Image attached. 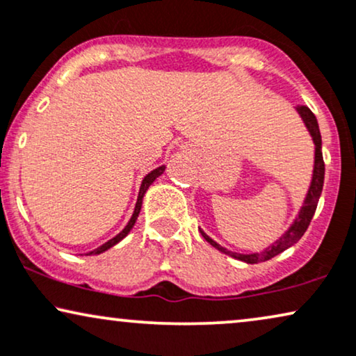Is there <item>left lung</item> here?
Returning <instances> with one entry per match:
<instances>
[{
    "label": "left lung",
    "instance_id": "8db88e82",
    "mask_svg": "<svg viewBox=\"0 0 356 356\" xmlns=\"http://www.w3.org/2000/svg\"><path fill=\"white\" fill-rule=\"evenodd\" d=\"M296 111L300 112L302 122H305V125L307 127V130H309V134L312 136V141H314V145H316V156H314V172H312L311 187H309V191H307V195L305 198V203H302V207H301L300 215H298L296 220L293 221L290 229H288L286 233L277 241V243L270 245L268 249L262 250V252H255V254L231 252V250L221 248V245L215 243V241H213L210 236H207L205 233H203V231H200L203 239H205L207 243H210L213 248L221 250L222 254L231 255V257H234L238 260H243V262H245V264L265 262V260H270L272 257H275V255H278L280 252H283V250L291 248V245L295 243H298V241L302 238V234L306 233L307 226H309L312 216H314V211L317 208V202H319L322 186H324V172H325L324 158H322V140H321L319 125H317L316 115L309 111V107L298 106Z\"/></svg>",
    "mask_w": 356,
    "mask_h": 356
}]
</instances>
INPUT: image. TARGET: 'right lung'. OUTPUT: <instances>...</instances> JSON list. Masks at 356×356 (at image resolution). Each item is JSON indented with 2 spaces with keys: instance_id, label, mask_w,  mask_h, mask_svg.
I'll return each instance as SVG.
<instances>
[{
  "instance_id": "right-lung-1",
  "label": "right lung",
  "mask_w": 356,
  "mask_h": 356,
  "mask_svg": "<svg viewBox=\"0 0 356 356\" xmlns=\"http://www.w3.org/2000/svg\"><path fill=\"white\" fill-rule=\"evenodd\" d=\"M163 172H164V165H161V168L154 169V170H151L149 174H146V175H145L143 182H141V187H140V193H138V200H136V205H135V211H134V215H131V218H130L129 225H127L125 227H123V229L120 231V233H118V234L115 236V238H112L111 241H107V243H106V244H102L101 248H97V249L91 250V252H89V255L101 254V252H104V250L111 249L112 245H115V244L118 243V241H122L123 238H125L127 234L130 233V229H131V227H134V225H135L136 218H138V215H140V210H141V202H143V195H145V192L148 191V187L151 186V184L154 182V179H156V177H159V175L163 174Z\"/></svg>"
}]
</instances>
